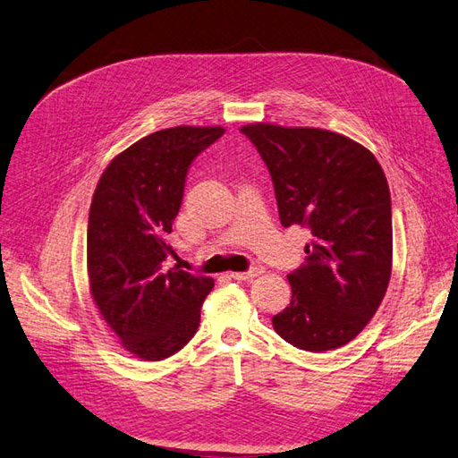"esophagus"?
<instances>
[{
    "instance_id": "1",
    "label": "esophagus",
    "mask_w": 458,
    "mask_h": 458,
    "mask_svg": "<svg viewBox=\"0 0 458 458\" xmlns=\"http://www.w3.org/2000/svg\"><path fill=\"white\" fill-rule=\"evenodd\" d=\"M259 274H262V269L254 267V269H249V271H233L229 277H233L234 281H250V279L258 277Z\"/></svg>"
}]
</instances>
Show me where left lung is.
<instances>
[{
	"label": "left lung",
	"instance_id": "obj_1",
	"mask_svg": "<svg viewBox=\"0 0 458 458\" xmlns=\"http://www.w3.org/2000/svg\"><path fill=\"white\" fill-rule=\"evenodd\" d=\"M274 181L283 227L312 233L306 264L287 276L293 296L271 324L310 352L352 341L387 293L393 267L391 196L376 156L356 140L316 127H241Z\"/></svg>",
	"mask_w": 458,
	"mask_h": 458
}]
</instances>
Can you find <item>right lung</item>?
<instances>
[{
	"mask_svg": "<svg viewBox=\"0 0 458 458\" xmlns=\"http://www.w3.org/2000/svg\"><path fill=\"white\" fill-rule=\"evenodd\" d=\"M224 127L156 131L111 159L92 196L86 271L94 304L140 360L175 354L199 329L212 277L164 269L189 165Z\"/></svg>",
	"mask_w": 458,
	"mask_h": 458,
	"instance_id": "1",
	"label": "right lung"
}]
</instances>
